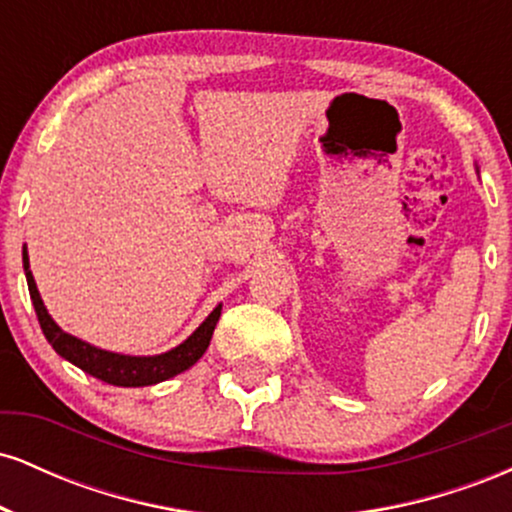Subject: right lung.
<instances>
[{"label":"right lung","instance_id":"right-lung-1","mask_svg":"<svg viewBox=\"0 0 512 512\" xmlns=\"http://www.w3.org/2000/svg\"><path fill=\"white\" fill-rule=\"evenodd\" d=\"M23 272H26L28 291H31V301L38 315L40 327H43L45 339L52 344V349L60 354L64 361L74 363L76 368H81L84 373L93 375V378L103 380L108 385L117 387H144V385H156L163 380L175 378L182 370L192 368L199 358L204 356L207 346L211 342V334H214L216 322L221 317V303L211 310L207 320L197 327L185 342L175 346V349L163 351L156 356H127V354H115V351L98 349V346L84 342V339L74 337V334L64 332L52 315L45 308L43 298H40L38 286H35L31 262H28V248L23 245Z\"/></svg>","mask_w":512,"mask_h":512}]
</instances>
